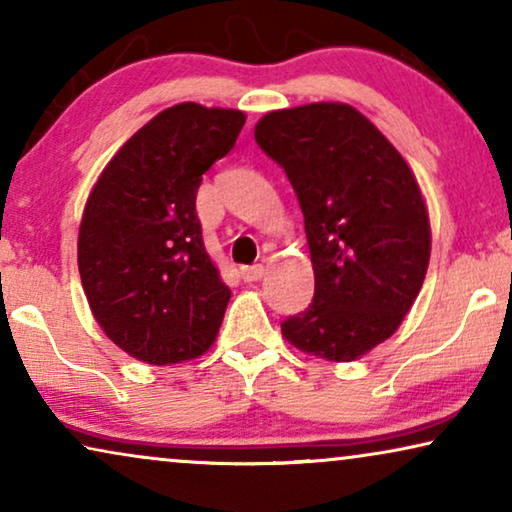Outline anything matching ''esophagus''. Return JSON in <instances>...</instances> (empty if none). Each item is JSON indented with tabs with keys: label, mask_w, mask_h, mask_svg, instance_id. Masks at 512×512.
I'll use <instances>...</instances> for the list:
<instances>
[{
	"label": "esophagus",
	"mask_w": 512,
	"mask_h": 512,
	"mask_svg": "<svg viewBox=\"0 0 512 512\" xmlns=\"http://www.w3.org/2000/svg\"><path fill=\"white\" fill-rule=\"evenodd\" d=\"M240 275L244 282L251 284V282H258V279L265 275V268L263 265H244V268L240 270Z\"/></svg>",
	"instance_id": "34e87169"
}]
</instances>
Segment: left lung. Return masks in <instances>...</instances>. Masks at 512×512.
<instances>
[{"mask_svg":"<svg viewBox=\"0 0 512 512\" xmlns=\"http://www.w3.org/2000/svg\"><path fill=\"white\" fill-rule=\"evenodd\" d=\"M254 137L298 195L314 270L312 303L282 335L319 359H359L396 333L429 268V212L415 174L342 102L270 111Z\"/></svg>","mask_w":512,"mask_h":512,"instance_id":"obj_1","label":"left lung"}]
</instances>
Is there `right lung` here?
<instances>
[{
  "instance_id": "right-lung-1",
  "label": "right lung",
  "mask_w": 512,
  "mask_h": 512,
  "mask_svg": "<svg viewBox=\"0 0 512 512\" xmlns=\"http://www.w3.org/2000/svg\"><path fill=\"white\" fill-rule=\"evenodd\" d=\"M244 121L240 109L174 104L118 149L88 195L83 293L132 359L170 366L198 359L216 340L230 289L205 251L195 195Z\"/></svg>"
}]
</instances>
